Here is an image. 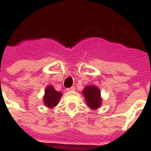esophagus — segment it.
Returning a JSON list of instances; mask_svg holds the SVG:
<instances>
[{
    "label": "esophagus",
    "instance_id": "1",
    "mask_svg": "<svg viewBox=\"0 0 151 151\" xmlns=\"http://www.w3.org/2000/svg\"><path fill=\"white\" fill-rule=\"evenodd\" d=\"M67 92H73V91H75V88L74 87H70L67 88Z\"/></svg>",
    "mask_w": 151,
    "mask_h": 151
}]
</instances>
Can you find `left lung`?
<instances>
[{"instance_id":"8db88e82","label":"left lung","mask_w":151,"mask_h":151,"mask_svg":"<svg viewBox=\"0 0 151 151\" xmlns=\"http://www.w3.org/2000/svg\"><path fill=\"white\" fill-rule=\"evenodd\" d=\"M88 106L92 110H96L102 105L100 90L96 85H88L82 90Z\"/></svg>"}]
</instances>
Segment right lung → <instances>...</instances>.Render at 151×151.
<instances>
[{
    "instance_id": "add662e5",
    "label": "right lung",
    "mask_w": 151,
    "mask_h": 151,
    "mask_svg": "<svg viewBox=\"0 0 151 151\" xmlns=\"http://www.w3.org/2000/svg\"><path fill=\"white\" fill-rule=\"evenodd\" d=\"M63 93L57 92L52 85H48L45 91V96H43V102L48 108H53L58 105Z\"/></svg>"
}]
</instances>
